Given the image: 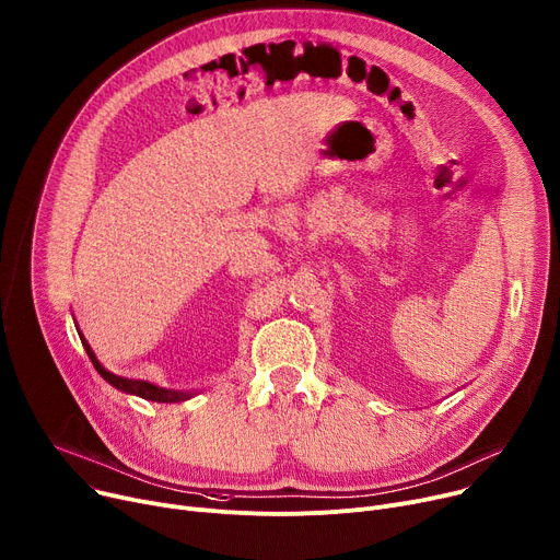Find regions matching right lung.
Segmentation results:
<instances>
[{"mask_svg": "<svg viewBox=\"0 0 560 560\" xmlns=\"http://www.w3.org/2000/svg\"><path fill=\"white\" fill-rule=\"evenodd\" d=\"M82 346H84V350H88V354H90V359H92V363H94V368L98 370V374L107 381V383H112L114 388H118V390H122V393H132V395H139V397H143V399H148V401H156V404H177V401H184V399H188V393H177V390H165V388H159V385H152V383H148V381H135V378H122V376H116V374H112V372H107L98 361H96V357H94V352H92V348L88 346V340L82 338Z\"/></svg>", "mask_w": 560, "mask_h": 560, "instance_id": "right-lung-1", "label": "right lung"}]
</instances>
